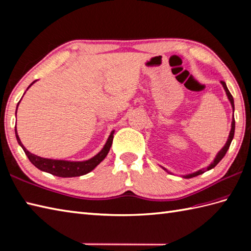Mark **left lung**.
<instances>
[{
  "label": "left lung",
  "mask_w": 251,
  "mask_h": 251,
  "mask_svg": "<svg viewBox=\"0 0 251 251\" xmlns=\"http://www.w3.org/2000/svg\"><path fill=\"white\" fill-rule=\"evenodd\" d=\"M221 83H222L223 87H224V89H225V91H226V95H227V97H228V100H229V101H230V103H231L232 109H233V112H234V100H233V97H232V95L230 94V91H229V89H228V87H227V85H226V83H225V82H223V81H222ZM234 130H235V121H234V118H232V122H231V130H230V133H229V136H228L227 142H226V144H225V146L223 147V148L218 151V153L216 154L215 158H214V161L209 165V166L206 167V169H199L198 172H195V173L188 174V175H184V176H182L183 178H185V179L194 178V176H199V175H201V174H203V173L207 172V170H210V169H212V168L215 167L216 165H217L219 162L222 161V158L225 156V154L227 153V151H228L229 147H230V145H231L232 139H233V136H234ZM161 167H162V166H161ZM162 168H163L164 170H166L167 173H169L166 168H164V167H162ZM169 174H172V173H169Z\"/></svg>",
  "instance_id": "left-lung-1"
}]
</instances>
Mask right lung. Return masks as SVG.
I'll return each instance as SVG.
<instances>
[{
	"instance_id": "right-lung-1",
	"label": "right lung",
	"mask_w": 251,
	"mask_h": 251,
	"mask_svg": "<svg viewBox=\"0 0 251 251\" xmlns=\"http://www.w3.org/2000/svg\"><path fill=\"white\" fill-rule=\"evenodd\" d=\"M35 82L36 81H34L32 84H30L27 87V89L32 86ZM19 103H18V105H19ZM18 105H17V108H18ZM16 114H17V112H16ZM15 133H16V138H17L18 144L22 147V149L24 152H25V154L28 157V160L34 165L35 167H37L38 169L42 170V172L49 173L53 176H62V178H71V176H83V175H86V174L90 173L91 170H94L98 166V165L104 160L105 156L108 153L109 149H111V147H112L115 131H112L111 134H109L105 145L103 146V148L99 152V153H97L95 156L89 158V160L79 161V162H75V161L71 162V161H65V160H52V158L40 157L38 155L30 153V152L27 151L25 149V147H24L23 144L21 143L19 135H18L16 126H15Z\"/></svg>"
}]
</instances>
